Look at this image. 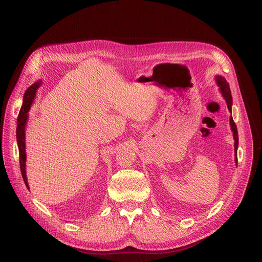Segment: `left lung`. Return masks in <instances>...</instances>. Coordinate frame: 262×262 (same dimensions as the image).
<instances>
[{"mask_svg":"<svg viewBox=\"0 0 262 262\" xmlns=\"http://www.w3.org/2000/svg\"><path fill=\"white\" fill-rule=\"evenodd\" d=\"M216 81L217 85L221 88L222 94L224 96V99L226 101L228 110L231 113V93H230V89H229V85L227 84V81L222 77V76H217L216 77ZM230 127L231 130L233 132V139H235V152H236V162L238 163V157H237V150H238V144H239V138H238V130H237V125L236 123L233 122L232 117H230Z\"/></svg>","mask_w":262,"mask_h":262,"instance_id":"obj_1","label":"left lung"}]
</instances>
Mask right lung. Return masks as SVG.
<instances>
[{
	"instance_id": "obj_1",
	"label": "right lung",
	"mask_w": 262,
	"mask_h": 262,
	"mask_svg": "<svg viewBox=\"0 0 262 262\" xmlns=\"http://www.w3.org/2000/svg\"><path fill=\"white\" fill-rule=\"evenodd\" d=\"M40 85V82H36V84L32 85L29 89L25 91L24 98H23V104L20 109V113L17 119V142H18V147H19V161H20V169H21V174L23 177V181L26 185V187L29 188V184H27V178L25 174V133H24V127H25V123L27 120V113L31 108V105L33 103L35 92Z\"/></svg>"
}]
</instances>
